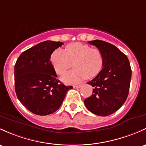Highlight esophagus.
Returning a JSON list of instances; mask_svg holds the SVG:
<instances>
[{
	"label": "esophagus",
	"mask_w": 146,
	"mask_h": 146,
	"mask_svg": "<svg viewBox=\"0 0 146 146\" xmlns=\"http://www.w3.org/2000/svg\"><path fill=\"white\" fill-rule=\"evenodd\" d=\"M82 86V85H74L73 86V88L74 89H79V88H80Z\"/></svg>",
	"instance_id": "34e87169"
}]
</instances>
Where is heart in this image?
I'll list each match as a JSON object with an SVG mask.
<instances>
[{"label":"heart","mask_w":146,"mask_h":146,"mask_svg":"<svg viewBox=\"0 0 146 146\" xmlns=\"http://www.w3.org/2000/svg\"><path fill=\"white\" fill-rule=\"evenodd\" d=\"M50 61L55 72L60 76L64 74L73 63L75 69L66 73L62 78L68 84L95 78L100 73L104 64L100 50L91 48L89 45L79 42L68 44L66 51L62 48L55 50L50 56Z\"/></svg>","instance_id":"heart-1"}]
</instances>
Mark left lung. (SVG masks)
<instances>
[{
  "instance_id": "1",
  "label": "left lung",
  "mask_w": 146,
  "mask_h": 146,
  "mask_svg": "<svg viewBox=\"0 0 146 146\" xmlns=\"http://www.w3.org/2000/svg\"><path fill=\"white\" fill-rule=\"evenodd\" d=\"M89 44L101 51L104 64L100 73L87 82L94 87L93 94L84 102L93 113L107 116L117 111L127 99L132 76L130 64L127 56L110 43L94 40Z\"/></svg>"
}]
</instances>
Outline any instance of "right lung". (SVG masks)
I'll list each match as a JSON object with an SVG mask.
<instances>
[{
  "instance_id": "obj_1",
  "label": "right lung",
  "mask_w": 146,
  "mask_h": 146,
  "mask_svg": "<svg viewBox=\"0 0 146 146\" xmlns=\"http://www.w3.org/2000/svg\"><path fill=\"white\" fill-rule=\"evenodd\" d=\"M64 44L45 41L24 51L14 66V86L19 101L30 111L40 116L54 113L60 108L72 86L57 79L50 61L52 52Z\"/></svg>"
}]
</instances>
